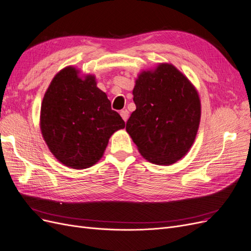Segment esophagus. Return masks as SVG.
Instances as JSON below:
<instances>
[{
    "label": "esophagus",
    "mask_w": 251,
    "mask_h": 251,
    "mask_svg": "<svg viewBox=\"0 0 251 251\" xmlns=\"http://www.w3.org/2000/svg\"><path fill=\"white\" fill-rule=\"evenodd\" d=\"M120 116L123 117L125 122H126L127 118H128V111H127V110H122V111H120Z\"/></svg>",
    "instance_id": "obj_1"
}]
</instances>
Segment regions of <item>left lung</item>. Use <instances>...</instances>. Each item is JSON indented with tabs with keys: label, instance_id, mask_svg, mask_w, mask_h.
I'll list each match as a JSON object with an SVG mask.
<instances>
[{
	"label": "left lung",
	"instance_id": "1",
	"mask_svg": "<svg viewBox=\"0 0 251 251\" xmlns=\"http://www.w3.org/2000/svg\"><path fill=\"white\" fill-rule=\"evenodd\" d=\"M136 110L126 129L149 162L169 166L192 147L201 118L198 92L171 64L144 71L133 91Z\"/></svg>",
	"mask_w": 251,
	"mask_h": 251
}]
</instances>
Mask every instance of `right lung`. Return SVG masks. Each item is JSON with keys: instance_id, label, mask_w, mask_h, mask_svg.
I'll return each mask as SVG.
<instances>
[{"instance_id": "right-lung-1", "label": "right lung", "mask_w": 251, "mask_h": 251, "mask_svg": "<svg viewBox=\"0 0 251 251\" xmlns=\"http://www.w3.org/2000/svg\"><path fill=\"white\" fill-rule=\"evenodd\" d=\"M41 132L52 154L65 166L85 169L103 156L109 138L126 124L111 109L93 75L84 79L67 67L52 79L43 98Z\"/></svg>"}]
</instances>
